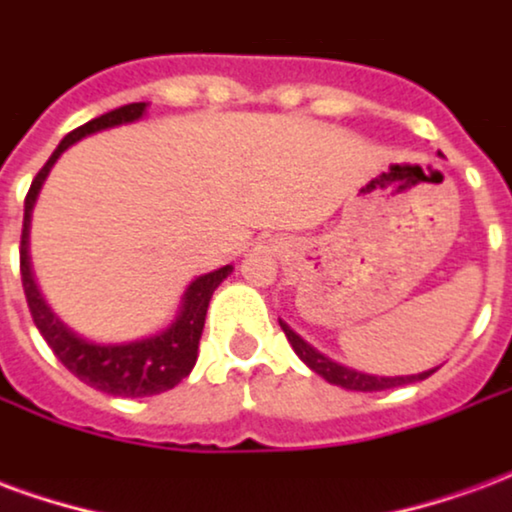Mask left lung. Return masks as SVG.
<instances>
[{
  "mask_svg": "<svg viewBox=\"0 0 512 512\" xmlns=\"http://www.w3.org/2000/svg\"><path fill=\"white\" fill-rule=\"evenodd\" d=\"M279 326H282V332L288 337V343L293 345L296 356H299L304 365L310 367L312 373H318L321 378H326L329 384L351 389V392H384V389H392V386H406L414 384V381H425V378L436 373V367H433V370H422V373H414V376H373V373L354 370V367H345L340 365V362L329 359V356L321 354L315 345L307 343L301 334L293 332L285 321H279Z\"/></svg>",
  "mask_w": 512,
  "mask_h": 512,
  "instance_id": "1",
  "label": "left lung"
}]
</instances>
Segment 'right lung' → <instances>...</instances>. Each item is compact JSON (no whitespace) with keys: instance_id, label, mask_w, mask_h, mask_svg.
I'll list each match as a JSON object with an SVG mask.
<instances>
[{"instance_id":"obj_1","label":"right lung","mask_w":512,"mask_h":512,"mask_svg":"<svg viewBox=\"0 0 512 512\" xmlns=\"http://www.w3.org/2000/svg\"><path fill=\"white\" fill-rule=\"evenodd\" d=\"M147 106L150 104H145V101L126 104L71 131L57 145V150L51 153L46 167L38 172V178L32 180L27 200H24L21 282H24L32 321L38 326V332L43 334V340L49 343L51 351L57 354V359L71 370L73 376L87 386L98 389V392L115 397L158 395V392H167L172 386H178L183 378L189 376L191 367L197 365L202 326H205V312H208V304H211L213 290L233 274V266L227 263V266L213 268L208 274L191 279L189 288L183 290V296H180L175 318L164 329L145 334V337H136V340H126V343H98V340H90L84 334L73 332L71 326L51 310L49 301L43 299L38 282H35V271H32V257H29V227H32V211H35L40 189L49 178L51 167L57 164V158L71 145L82 142L84 136H93L98 131H106V128L128 126V123L142 120Z\"/></svg>"}]
</instances>
